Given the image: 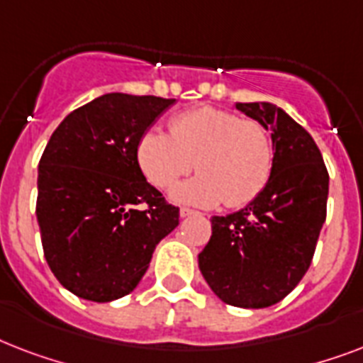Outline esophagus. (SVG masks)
<instances>
[{
	"label": "esophagus",
	"mask_w": 363,
	"mask_h": 363,
	"mask_svg": "<svg viewBox=\"0 0 363 363\" xmlns=\"http://www.w3.org/2000/svg\"><path fill=\"white\" fill-rule=\"evenodd\" d=\"M179 215H181V218H186V216L196 215V211L188 209V207H181V211H179Z\"/></svg>",
	"instance_id": "34e87169"
}]
</instances>
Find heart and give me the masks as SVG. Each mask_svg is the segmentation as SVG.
<instances>
[{
    "instance_id": "1",
    "label": "heart",
    "mask_w": 363,
    "mask_h": 363,
    "mask_svg": "<svg viewBox=\"0 0 363 363\" xmlns=\"http://www.w3.org/2000/svg\"><path fill=\"white\" fill-rule=\"evenodd\" d=\"M171 133L150 130L141 137L137 160L156 188H171L181 177L199 171L173 190L181 203L230 209L250 203L269 181L275 150L269 131L256 121L216 107H196L171 121Z\"/></svg>"
}]
</instances>
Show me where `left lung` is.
Listing matches in <instances>:
<instances>
[{
	"instance_id": "left-lung-1",
	"label": "left lung",
	"mask_w": 363,
	"mask_h": 363,
	"mask_svg": "<svg viewBox=\"0 0 363 363\" xmlns=\"http://www.w3.org/2000/svg\"><path fill=\"white\" fill-rule=\"evenodd\" d=\"M235 107L271 130L273 171L245 209L211 218L213 235L198 262L224 303L264 309L286 298L309 269L326 220L330 175L313 137L281 107Z\"/></svg>"
}]
</instances>
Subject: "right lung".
<instances>
[{"mask_svg": "<svg viewBox=\"0 0 363 363\" xmlns=\"http://www.w3.org/2000/svg\"><path fill=\"white\" fill-rule=\"evenodd\" d=\"M175 99L104 94L65 116L39 160L35 215L45 258L88 301L130 294L156 245L179 226V207L148 184L137 162L145 131Z\"/></svg>", "mask_w": 363, "mask_h": 363, "instance_id": "1", "label": "right lung"}]
</instances>
